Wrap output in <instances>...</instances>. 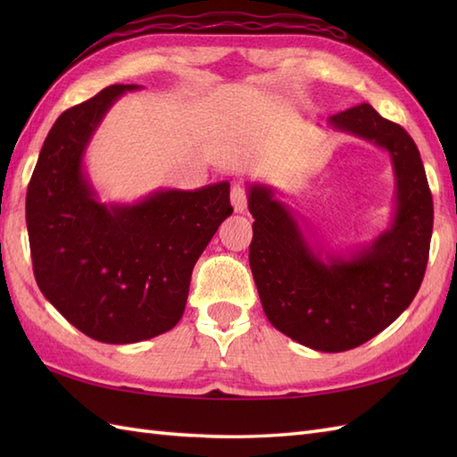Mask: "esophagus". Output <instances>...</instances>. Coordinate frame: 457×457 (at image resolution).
<instances>
[{
    "label": "esophagus",
    "instance_id": "1",
    "mask_svg": "<svg viewBox=\"0 0 457 457\" xmlns=\"http://www.w3.org/2000/svg\"><path fill=\"white\" fill-rule=\"evenodd\" d=\"M231 206H234L237 213H244L247 210V192L241 182H236L231 187Z\"/></svg>",
    "mask_w": 457,
    "mask_h": 457
}]
</instances>
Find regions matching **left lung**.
<instances>
[{
  "mask_svg": "<svg viewBox=\"0 0 457 457\" xmlns=\"http://www.w3.org/2000/svg\"><path fill=\"white\" fill-rule=\"evenodd\" d=\"M389 154L395 204L389 228L369 244L326 251L304 234L298 213L269 184H247L253 213L249 265L269 322L316 352L361 345L399 318L428 263L434 206L420 153L401 125L361 104L328 120Z\"/></svg>",
  "mask_w": 457,
  "mask_h": 457,
  "instance_id": "8db88e82",
  "label": "left lung"
}]
</instances>
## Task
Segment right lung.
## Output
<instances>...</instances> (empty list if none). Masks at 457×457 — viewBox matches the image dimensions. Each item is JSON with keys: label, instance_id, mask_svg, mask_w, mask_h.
I'll list each match as a JSON object with an SVG mask.
<instances>
[{"label": "right lung", "instance_id": "obj_1", "mask_svg": "<svg viewBox=\"0 0 457 457\" xmlns=\"http://www.w3.org/2000/svg\"><path fill=\"white\" fill-rule=\"evenodd\" d=\"M137 84H113L66 110L48 131L27 188L37 285L74 328L104 344L169 332L187 306L192 269L231 216L229 182L100 200L86 151L105 113Z\"/></svg>", "mask_w": 457, "mask_h": 457}]
</instances>
